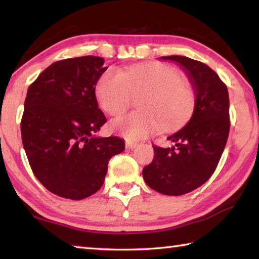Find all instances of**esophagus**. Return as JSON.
<instances>
[{"mask_svg":"<svg viewBox=\"0 0 259 259\" xmlns=\"http://www.w3.org/2000/svg\"><path fill=\"white\" fill-rule=\"evenodd\" d=\"M125 147L129 148V150H134V148L138 147V144L135 142H125Z\"/></svg>","mask_w":259,"mask_h":259,"instance_id":"esophagus-1","label":"esophagus"}]
</instances>
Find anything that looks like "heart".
Returning a JSON list of instances; mask_svg holds the SVG:
<instances>
[{"label":"heart","mask_w":259,"mask_h":259,"mask_svg":"<svg viewBox=\"0 0 259 259\" xmlns=\"http://www.w3.org/2000/svg\"><path fill=\"white\" fill-rule=\"evenodd\" d=\"M142 111L121 115L111 122L114 131L130 140L146 138L161 128L172 131L191 119L198 103L193 83L182 78L176 67L163 63L134 64L123 71L111 68L99 77L97 100L109 115H119L130 106L133 95Z\"/></svg>","instance_id":"obj_1"}]
</instances>
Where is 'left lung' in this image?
I'll return each mask as SVG.
<instances>
[{
  "label": "left lung",
  "instance_id": "obj_1",
  "mask_svg": "<svg viewBox=\"0 0 259 259\" xmlns=\"http://www.w3.org/2000/svg\"><path fill=\"white\" fill-rule=\"evenodd\" d=\"M181 64L198 94L191 120L168 139L175 146L153 145L154 159L143 169L144 181L164 195H183L200 187L216 170L230 133L229 91L208 65L184 56L162 57Z\"/></svg>",
  "mask_w": 259,
  "mask_h": 259
}]
</instances>
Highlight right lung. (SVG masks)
<instances>
[{"label": "right lung", "mask_w": 259, "mask_h": 259, "mask_svg": "<svg viewBox=\"0 0 259 259\" xmlns=\"http://www.w3.org/2000/svg\"><path fill=\"white\" fill-rule=\"evenodd\" d=\"M103 65L96 56L56 61L27 90L20 123L26 155L38 182L61 198L95 194L108 161L124 150L119 137H95L107 121L95 94Z\"/></svg>", "instance_id": "obj_1"}]
</instances>
